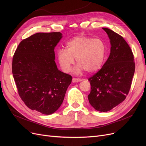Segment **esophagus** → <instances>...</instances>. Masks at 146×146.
<instances>
[{
  "mask_svg": "<svg viewBox=\"0 0 146 146\" xmlns=\"http://www.w3.org/2000/svg\"><path fill=\"white\" fill-rule=\"evenodd\" d=\"M82 80L80 79H77V78H73L72 79V82L73 83H76V82H81Z\"/></svg>",
  "mask_w": 146,
  "mask_h": 146,
  "instance_id": "obj_1",
  "label": "esophagus"
}]
</instances>
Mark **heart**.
I'll return each mask as SVG.
<instances>
[{
    "instance_id": "1",
    "label": "heart",
    "mask_w": 146,
    "mask_h": 146,
    "mask_svg": "<svg viewBox=\"0 0 146 146\" xmlns=\"http://www.w3.org/2000/svg\"><path fill=\"white\" fill-rule=\"evenodd\" d=\"M106 51L104 42L98 38L80 35L73 37L66 44V49L58 50L57 57L62 70L70 72L76 58V73L85 70L93 73L101 67Z\"/></svg>"
}]
</instances>
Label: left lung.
Listing matches in <instances>:
<instances>
[{"instance_id":"obj_1","label":"left lung","mask_w":146,"mask_h":146,"mask_svg":"<svg viewBox=\"0 0 146 146\" xmlns=\"http://www.w3.org/2000/svg\"><path fill=\"white\" fill-rule=\"evenodd\" d=\"M111 43L110 56L102 67L88 80L90 104L100 112L111 110L128 94L135 72L134 56L123 37L110 29L102 28Z\"/></svg>"}]
</instances>
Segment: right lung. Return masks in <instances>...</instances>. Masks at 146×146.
Masks as SVG:
<instances>
[{"label": "right lung", "mask_w": 146, "mask_h": 146, "mask_svg": "<svg viewBox=\"0 0 146 146\" xmlns=\"http://www.w3.org/2000/svg\"><path fill=\"white\" fill-rule=\"evenodd\" d=\"M62 36L60 32L35 34L20 42L13 57L19 95L29 109L45 115L60 108L72 80L54 61V48Z\"/></svg>", "instance_id": "1"}]
</instances>
